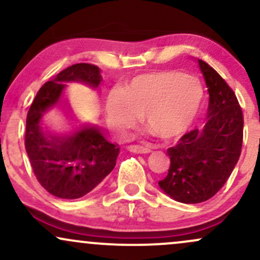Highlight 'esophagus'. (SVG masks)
I'll return each instance as SVG.
<instances>
[{
  "label": "esophagus",
  "instance_id": "esophagus-1",
  "mask_svg": "<svg viewBox=\"0 0 260 260\" xmlns=\"http://www.w3.org/2000/svg\"><path fill=\"white\" fill-rule=\"evenodd\" d=\"M128 150L132 151V153H137V154H148V153H150L151 149L142 147V145L131 144V145H128Z\"/></svg>",
  "mask_w": 260,
  "mask_h": 260
}]
</instances>
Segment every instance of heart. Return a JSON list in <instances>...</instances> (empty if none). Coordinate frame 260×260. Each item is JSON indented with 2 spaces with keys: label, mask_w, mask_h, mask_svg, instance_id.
I'll use <instances>...</instances> for the list:
<instances>
[{
  "label": "heart",
  "mask_w": 260,
  "mask_h": 260,
  "mask_svg": "<svg viewBox=\"0 0 260 260\" xmlns=\"http://www.w3.org/2000/svg\"><path fill=\"white\" fill-rule=\"evenodd\" d=\"M203 100V86L193 76L164 70L143 73L123 88L106 94L105 116L118 136L133 128L143 113L160 138L171 140L190 126Z\"/></svg>",
  "instance_id": "obj_1"
}]
</instances>
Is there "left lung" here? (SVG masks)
I'll list each match as a JSON object with an SVG mask.
<instances>
[{"label": "left lung", "mask_w": 260, "mask_h": 260, "mask_svg": "<svg viewBox=\"0 0 260 260\" xmlns=\"http://www.w3.org/2000/svg\"><path fill=\"white\" fill-rule=\"evenodd\" d=\"M209 91L208 120L168 149L170 169L159 186L175 201L197 204L221 189L240 159L243 113L234 90L207 62L198 59Z\"/></svg>", "instance_id": "1"}]
</instances>
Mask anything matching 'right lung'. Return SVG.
Masks as SVG:
<instances>
[{"instance_id": "1", "label": "right lung", "mask_w": 260, "mask_h": 260, "mask_svg": "<svg viewBox=\"0 0 260 260\" xmlns=\"http://www.w3.org/2000/svg\"><path fill=\"white\" fill-rule=\"evenodd\" d=\"M74 80L98 88L99 67L70 66L45 83L31 103L25 124V150L35 177L50 194L62 199H77L91 192L112 171L120 154L118 145L110 143L95 127L66 137L41 129V116L61 98L64 88L61 82Z\"/></svg>"}]
</instances>
